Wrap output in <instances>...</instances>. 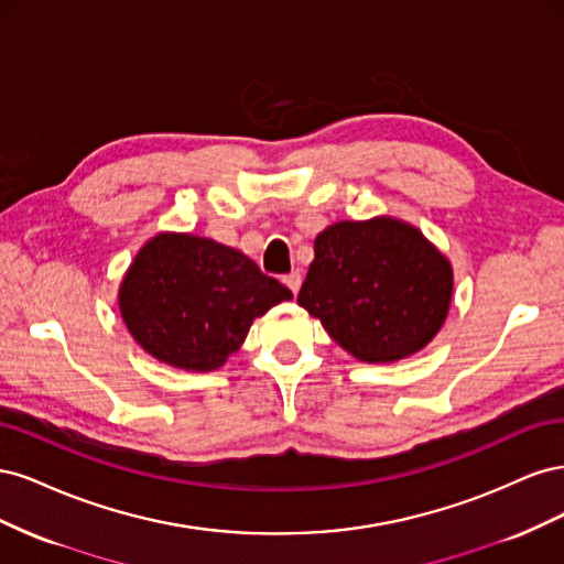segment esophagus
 <instances>
[{
  "mask_svg": "<svg viewBox=\"0 0 564 564\" xmlns=\"http://www.w3.org/2000/svg\"><path fill=\"white\" fill-rule=\"evenodd\" d=\"M284 284L292 289L294 294H299V289H301V272L299 270H294V272H289V275H284Z\"/></svg>",
  "mask_w": 564,
  "mask_h": 564,
  "instance_id": "esophagus-1",
  "label": "esophagus"
}]
</instances>
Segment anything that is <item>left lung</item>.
<instances>
[{"label": "left lung", "instance_id": "obj_1", "mask_svg": "<svg viewBox=\"0 0 564 564\" xmlns=\"http://www.w3.org/2000/svg\"><path fill=\"white\" fill-rule=\"evenodd\" d=\"M454 270L406 220H338L315 237L299 305L360 362H398L435 338L447 319Z\"/></svg>", "mask_w": 564, "mask_h": 564}]
</instances>
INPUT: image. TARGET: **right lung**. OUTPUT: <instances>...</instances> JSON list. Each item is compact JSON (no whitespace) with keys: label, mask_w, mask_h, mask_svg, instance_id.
<instances>
[{"label":"right lung","mask_w":564,"mask_h":564,"mask_svg":"<svg viewBox=\"0 0 564 564\" xmlns=\"http://www.w3.org/2000/svg\"><path fill=\"white\" fill-rule=\"evenodd\" d=\"M292 299L249 256L193 232H158L119 284V315L155 360L214 371L240 350L251 322Z\"/></svg>","instance_id":"1"}]
</instances>
